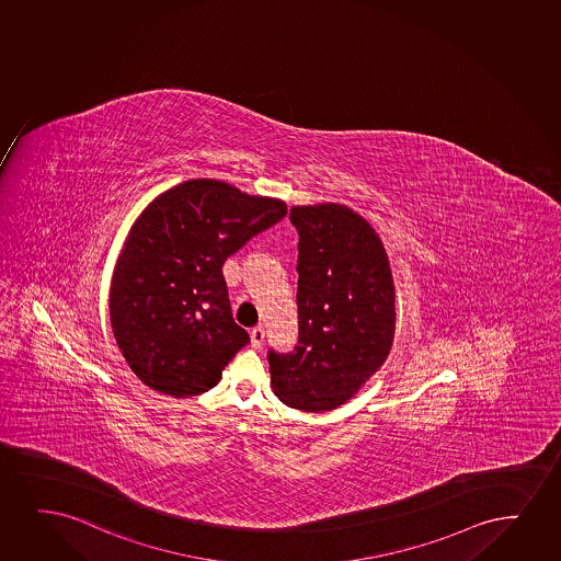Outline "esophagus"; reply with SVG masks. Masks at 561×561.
Wrapping results in <instances>:
<instances>
[{"mask_svg":"<svg viewBox=\"0 0 561 561\" xmlns=\"http://www.w3.org/2000/svg\"><path fill=\"white\" fill-rule=\"evenodd\" d=\"M263 340H265V330H263L262 327L252 328V332H250V343H252V347H262Z\"/></svg>","mask_w":561,"mask_h":561,"instance_id":"esophagus-1","label":"esophagus"}]
</instances>
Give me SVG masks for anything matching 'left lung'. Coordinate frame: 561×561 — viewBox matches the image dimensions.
<instances>
[{"mask_svg":"<svg viewBox=\"0 0 561 561\" xmlns=\"http://www.w3.org/2000/svg\"><path fill=\"white\" fill-rule=\"evenodd\" d=\"M298 242L296 353H270L284 404L330 412L383 366L397 330V291L376 229L347 205L291 206Z\"/></svg>","mask_w":561,"mask_h":561,"instance_id":"obj_1","label":"left lung"}]
</instances>
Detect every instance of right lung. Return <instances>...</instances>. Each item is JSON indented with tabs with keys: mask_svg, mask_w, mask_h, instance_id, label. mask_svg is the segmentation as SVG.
<instances>
[{
	"mask_svg": "<svg viewBox=\"0 0 561 561\" xmlns=\"http://www.w3.org/2000/svg\"><path fill=\"white\" fill-rule=\"evenodd\" d=\"M286 203L197 178L157 195L136 218L115 263L110 320L117 347L149 389L206 392L250 337L234 324L221 267Z\"/></svg>",
	"mask_w": 561,
	"mask_h": 561,
	"instance_id": "add662e5",
	"label": "right lung"
}]
</instances>
